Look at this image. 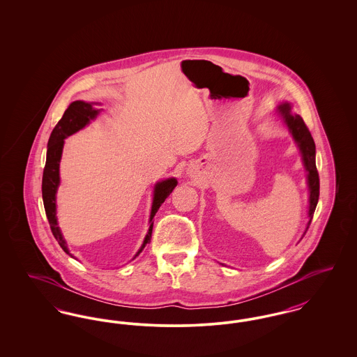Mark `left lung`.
Here are the masks:
<instances>
[{"label":"left lung","mask_w":357,"mask_h":357,"mask_svg":"<svg viewBox=\"0 0 357 357\" xmlns=\"http://www.w3.org/2000/svg\"><path fill=\"white\" fill-rule=\"evenodd\" d=\"M275 114L278 115L280 119L282 120V123L288 128L289 134L293 137L294 143L297 144L300 153H301L304 169L306 171L309 206H307V223H306L305 231L303 234V237H304L306 230L312 222V218H313L316 206L319 202V195H320V179H319V172L316 169V144H314V140L310 135L303 118L300 115L291 112L290 102H280L275 108Z\"/></svg>","instance_id":"left-lung-1"}]
</instances>
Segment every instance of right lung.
I'll list each match as a JSON object with an SVG mask.
<instances>
[{"label": "right lung", "mask_w": 357, "mask_h": 357, "mask_svg": "<svg viewBox=\"0 0 357 357\" xmlns=\"http://www.w3.org/2000/svg\"><path fill=\"white\" fill-rule=\"evenodd\" d=\"M98 102H83V100H76L70 102L68 108L66 109L63 118L59 120L56 127L53 128L50 140H48V150H47V162L43 172V201H44V207L47 213V218L51 225L52 233L61 246V249L75 258L73 255H70L67 241L61 233V229L59 226L57 221V206H56V194L57 188L60 186V162H61V155H63V149H64V139L68 136L76 134L77 131L83 130L85 126L91 123V120L95 119L102 109L95 108ZM178 185L176 178H167L160 182H156L153 186V204H151V214H150V227L149 231L144 237V241L140 246V249L136 252L132 259H135L137 255L143 252L147 243L151 241V234H153V217L158 213L159 207L166 201V198L172 192V190Z\"/></svg>", "instance_id": "obj_1"}]
</instances>
